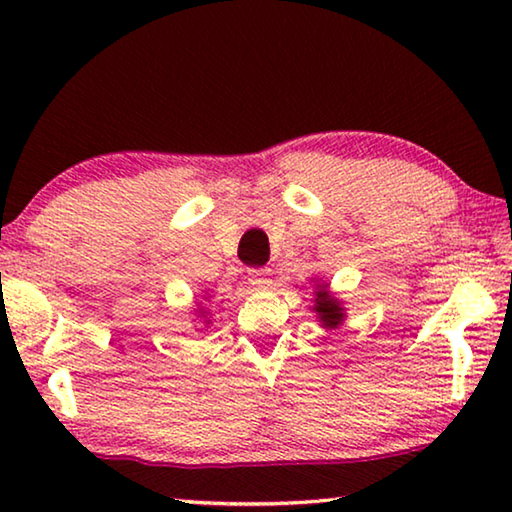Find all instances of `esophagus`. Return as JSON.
<instances>
[{"label": "esophagus", "instance_id": "34e87169", "mask_svg": "<svg viewBox=\"0 0 512 512\" xmlns=\"http://www.w3.org/2000/svg\"><path fill=\"white\" fill-rule=\"evenodd\" d=\"M248 280L257 289H266L271 284V268H253L248 271Z\"/></svg>", "mask_w": 512, "mask_h": 512}]
</instances>
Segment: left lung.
<instances>
[{"instance_id": "1", "label": "left lung", "mask_w": 512, "mask_h": 512, "mask_svg": "<svg viewBox=\"0 0 512 512\" xmlns=\"http://www.w3.org/2000/svg\"><path fill=\"white\" fill-rule=\"evenodd\" d=\"M318 287H320V284H318ZM314 311L318 314L320 323H323V327H327V329L339 327V325L343 323V318H345L341 302L329 296L327 284H325V287H320V289L316 291V305H314Z\"/></svg>"}]
</instances>
